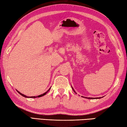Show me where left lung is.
<instances>
[{
	"instance_id": "1",
	"label": "left lung",
	"mask_w": 127,
	"mask_h": 127,
	"mask_svg": "<svg viewBox=\"0 0 127 127\" xmlns=\"http://www.w3.org/2000/svg\"><path fill=\"white\" fill-rule=\"evenodd\" d=\"M71 88H72L73 89V91H74V92H75V93H76V92H75V91H74V90L73 89V88L72 87H71ZM86 98H87V99H94V98H87V97H86ZM98 98H100V97H99V98H98ZM96 99H97V98H96Z\"/></svg>"
}]
</instances>
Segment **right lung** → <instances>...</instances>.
Segmentation results:
<instances>
[{
	"mask_svg": "<svg viewBox=\"0 0 127 127\" xmlns=\"http://www.w3.org/2000/svg\"><path fill=\"white\" fill-rule=\"evenodd\" d=\"M50 88H50L47 91V92H45V93H43V94H41V95H38V96H26V95H24V94H22L21 93H20V92H19V91H18L17 90V91L18 92V93H19L20 95H22V96H24V97H25V98H38V97H40V96H43V95H45L46 94H47L48 92H49V90L50 89Z\"/></svg>",
	"mask_w": 127,
	"mask_h": 127,
	"instance_id": "add662e5",
	"label": "right lung"
}]
</instances>
